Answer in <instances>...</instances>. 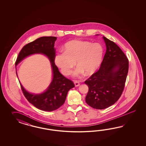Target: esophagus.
I'll use <instances>...</instances> for the list:
<instances>
[{"mask_svg":"<svg viewBox=\"0 0 146 146\" xmlns=\"http://www.w3.org/2000/svg\"><path fill=\"white\" fill-rule=\"evenodd\" d=\"M74 84H75V87H78L80 86V82L78 81H74Z\"/></svg>","mask_w":146,"mask_h":146,"instance_id":"obj_1","label":"esophagus"}]
</instances>
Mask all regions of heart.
Returning <instances> with one entry per match:
<instances>
[{
    "instance_id": "b5f03b06",
    "label": "heart",
    "mask_w": 146,
    "mask_h": 146,
    "mask_svg": "<svg viewBox=\"0 0 146 146\" xmlns=\"http://www.w3.org/2000/svg\"><path fill=\"white\" fill-rule=\"evenodd\" d=\"M103 54L104 49L101 44L73 40L65 44L64 52L57 53L54 60L65 75L71 73L76 62L79 67L74 72V75L78 76L84 72L89 75L95 73L100 67Z\"/></svg>"
}]
</instances>
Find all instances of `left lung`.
Returning a JSON list of instances; mask_svg holds the SVG:
<instances>
[{
	"instance_id": "8db88e82",
	"label": "left lung",
	"mask_w": 146,
	"mask_h": 146,
	"mask_svg": "<svg viewBox=\"0 0 146 146\" xmlns=\"http://www.w3.org/2000/svg\"><path fill=\"white\" fill-rule=\"evenodd\" d=\"M106 50L99 70L84 81L88 86L86 102L96 109L114 104L124 90L128 71V59L114 42L103 36Z\"/></svg>"
}]
</instances>
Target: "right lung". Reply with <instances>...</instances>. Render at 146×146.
Segmentation results:
<instances>
[{"label": "right lung", "instance_id": "add662e5", "mask_svg": "<svg viewBox=\"0 0 146 146\" xmlns=\"http://www.w3.org/2000/svg\"><path fill=\"white\" fill-rule=\"evenodd\" d=\"M56 40L57 37L53 36L42 37L28 43L21 49L15 62L17 65L25 58L34 53H42L49 58L51 63L53 79L44 93L40 94L28 93L20 84L22 93L28 102L41 110L52 111L58 109L64 103L69 90L75 86L72 80L62 75L55 65L54 45Z\"/></svg>", "mask_w": 146, "mask_h": 146}]
</instances>
